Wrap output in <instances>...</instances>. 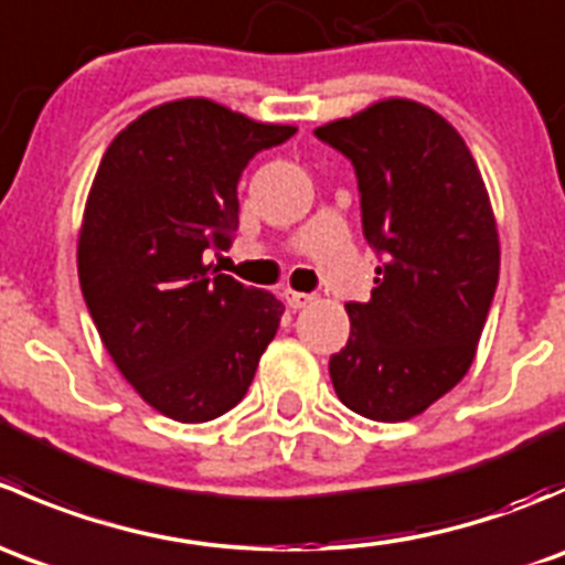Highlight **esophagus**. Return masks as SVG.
Here are the masks:
<instances>
[{"label": "esophagus", "instance_id": "obj_1", "mask_svg": "<svg viewBox=\"0 0 565 565\" xmlns=\"http://www.w3.org/2000/svg\"><path fill=\"white\" fill-rule=\"evenodd\" d=\"M284 300H287L289 309H306L315 298L306 292H295V289H284Z\"/></svg>", "mask_w": 565, "mask_h": 565}]
</instances>
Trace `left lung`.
<instances>
[{
  "instance_id": "left-lung-1",
  "label": "left lung",
  "mask_w": 565,
  "mask_h": 565,
  "mask_svg": "<svg viewBox=\"0 0 565 565\" xmlns=\"http://www.w3.org/2000/svg\"><path fill=\"white\" fill-rule=\"evenodd\" d=\"M352 161L363 235L383 265L369 303H347L330 358L335 396L372 420H409L470 369L500 276L498 221L459 130L385 98L315 130Z\"/></svg>"
}]
</instances>
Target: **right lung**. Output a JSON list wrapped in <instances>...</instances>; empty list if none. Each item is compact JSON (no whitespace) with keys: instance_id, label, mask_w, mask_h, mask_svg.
<instances>
[{"instance_id":"obj_1","label":"right lung","mask_w":565,"mask_h":565,"mask_svg":"<svg viewBox=\"0 0 565 565\" xmlns=\"http://www.w3.org/2000/svg\"><path fill=\"white\" fill-rule=\"evenodd\" d=\"M295 125L207 98L161 104L114 136L84 207L78 281L100 341L167 418L204 424L246 396L284 303L207 265L237 230V180Z\"/></svg>"}]
</instances>
